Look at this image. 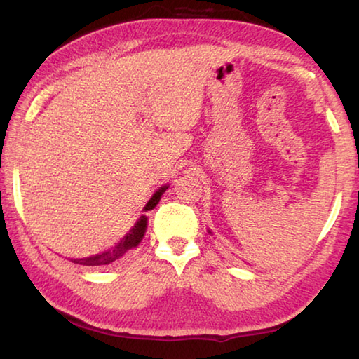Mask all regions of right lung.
<instances>
[{
	"label": "right lung",
	"instance_id": "right-lung-1",
	"mask_svg": "<svg viewBox=\"0 0 359 359\" xmlns=\"http://www.w3.org/2000/svg\"><path fill=\"white\" fill-rule=\"evenodd\" d=\"M168 190V185L161 187L160 190L155 191L154 196L150 198V201L145 204L144 210H151L155 208V205L160 203L161 199V194ZM145 229H147V217L141 215L139 217V220L136 222L135 226L133 229H130V233L125 236L123 239H121L117 245L109 248L106 252H101L98 255H93V257H88V258H81V259H71L72 263L76 264H82V266H106V264H112L115 261H118L125 257L126 253H128L131 248H135L139 245V242L142 241L144 234H145Z\"/></svg>",
	"mask_w": 359,
	"mask_h": 359
}]
</instances>
